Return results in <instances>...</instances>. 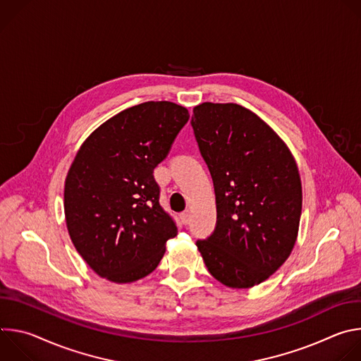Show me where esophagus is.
<instances>
[{
    "mask_svg": "<svg viewBox=\"0 0 361 361\" xmlns=\"http://www.w3.org/2000/svg\"><path fill=\"white\" fill-rule=\"evenodd\" d=\"M180 219H181V223L183 224H188L190 223V219H191V213L188 210H185L184 213L180 214Z\"/></svg>",
    "mask_w": 361,
    "mask_h": 361,
    "instance_id": "obj_1",
    "label": "esophagus"
}]
</instances>
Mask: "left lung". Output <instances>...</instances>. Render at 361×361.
I'll list each match as a JSON object with an SVG mask.
<instances>
[{
	"label": "left lung",
	"instance_id": "left-lung-1",
	"mask_svg": "<svg viewBox=\"0 0 361 361\" xmlns=\"http://www.w3.org/2000/svg\"><path fill=\"white\" fill-rule=\"evenodd\" d=\"M191 126L216 190L217 227L197 248L230 288L266 281L290 257L302 205L297 163L281 137L234 102H202Z\"/></svg>",
	"mask_w": 361,
	"mask_h": 361
}]
</instances>
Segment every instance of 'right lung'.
<instances>
[{"instance_id":"obj_1","label":"right lung","mask_w":361,"mask_h":361,"mask_svg":"<svg viewBox=\"0 0 361 361\" xmlns=\"http://www.w3.org/2000/svg\"><path fill=\"white\" fill-rule=\"evenodd\" d=\"M188 118L176 102L147 101L102 123L78 148L64 185L66 224L99 277L126 284L148 276L177 235L152 171Z\"/></svg>"}]
</instances>
